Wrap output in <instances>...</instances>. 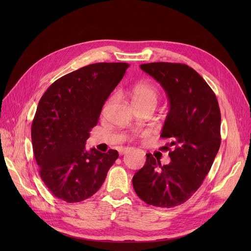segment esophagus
I'll return each instance as SVG.
<instances>
[{"mask_svg": "<svg viewBox=\"0 0 251 251\" xmlns=\"http://www.w3.org/2000/svg\"><path fill=\"white\" fill-rule=\"evenodd\" d=\"M132 150V148H129V147H127V148H121V149H119V154L120 155H124V154H127L129 151H131Z\"/></svg>", "mask_w": 251, "mask_h": 251, "instance_id": "obj_1", "label": "esophagus"}]
</instances>
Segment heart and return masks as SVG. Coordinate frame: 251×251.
Returning <instances> with one entry per match:
<instances>
[{
    "instance_id": "1",
    "label": "heart",
    "mask_w": 251,
    "mask_h": 251,
    "mask_svg": "<svg viewBox=\"0 0 251 251\" xmlns=\"http://www.w3.org/2000/svg\"><path fill=\"white\" fill-rule=\"evenodd\" d=\"M132 104H157L159 91L157 87L149 82H139L130 89Z\"/></svg>"
}]
</instances>
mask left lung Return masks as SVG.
I'll list each match as a JSON object with an SVG mask.
<instances>
[{
	"mask_svg": "<svg viewBox=\"0 0 251 251\" xmlns=\"http://www.w3.org/2000/svg\"><path fill=\"white\" fill-rule=\"evenodd\" d=\"M140 67L161 84L169 99L161 137L171 142L161 149L170 150L171 162L162 166L147 154L144 167L133 176V187L146 203L173 207L197 192L219 152L220 106L205 80L187 64L152 62Z\"/></svg>",
	"mask_w": 251,
	"mask_h": 251,
	"instance_id": "left-lung-1",
	"label": "left lung"
}]
</instances>
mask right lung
<instances>
[{
	"label": "right lung",
	"instance_id": "obj_1",
	"mask_svg": "<svg viewBox=\"0 0 251 251\" xmlns=\"http://www.w3.org/2000/svg\"><path fill=\"white\" fill-rule=\"evenodd\" d=\"M129 67L99 62L54 81L42 96L31 124V142L40 175L50 193L66 202H79L102 186L119 154L85 149L101 109Z\"/></svg>",
	"mask_w": 251,
	"mask_h": 251
}]
</instances>
